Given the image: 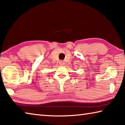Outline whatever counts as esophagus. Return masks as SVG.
I'll return each instance as SVG.
<instances>
[{
  "instance_id": "obj_1",
  "label": "esophagus",
  "mask_w": 125,
  "mask_h": 125,
  "mask_svg": "<svg viewBox=\"0 0 125 125\" xmlns=\"http://www.w3.org/2000/svg\"><path fill=\"white\" fill-rule=\"evenodd\" d=\"M60 64L61 65H64V62H63V61H60Z\"/></svg>"
}]
</instances>
